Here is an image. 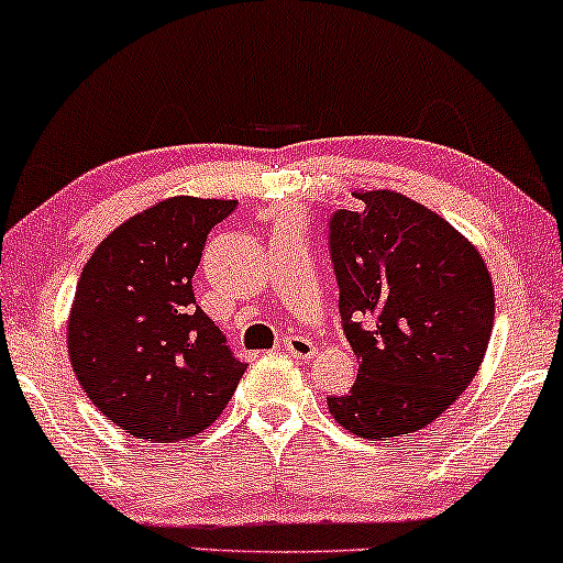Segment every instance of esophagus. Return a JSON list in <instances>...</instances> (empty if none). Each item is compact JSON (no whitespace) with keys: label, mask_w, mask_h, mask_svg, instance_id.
<instances>
[{"label":"esophagus","mask_w":563,"mask_h":563,"mask_svg":"<svg viewBox=\"0 0 563 563\" xmlns=\"http://www.w3.org/2000/svg\"><path fill=\"white\" fill-rule=\"evenodd\" d=\"M283 351L294 355V358H311V355L317 353V347L311 340L301 338V334H288V338L283 340Z\"/></svg>","instance_id":"1"}]
</instances>
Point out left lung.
<instances>
[{"label": "left lung", "instance_id": "8db88e82", "mask_svg": "<svg viewBox=\"0 0 563 563\" xmlns=\"http://www.w3.org/2000/svg\"><path fill=\"white\" fill-rule=\"evenodd\" d=\"M355 199L358 210L330 218V257L358 376L327 408L355 437L387 441L437 421L478 374L494 283L478 249L433 210L389 189Z\"/></svg>", "mask_w": 563, "mask_h": 563}]
</instances>
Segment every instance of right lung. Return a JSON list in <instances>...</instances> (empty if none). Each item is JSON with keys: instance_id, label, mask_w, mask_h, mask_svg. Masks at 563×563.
<instances>
[{"instance_id": "obj_1", "label": "right lung", "mask_w": 563, "mask_h": 563, "mask_svg": "<svg viewBox=\"0 0 563 563\" xmlns=\"http://www.w3.org/2000/svg\"><path fill=\"white\" fill-rule=\"evenodd\" d=\"M233 208L236 199H163L111 231L82 267L69 361L92 405L130 437H197L246 372L191 290L208 233Z\"/></svg>"}]
</instances>
